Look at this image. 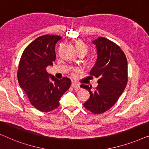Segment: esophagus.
Returning a JSON list of instances; mask_svg holds the SVG:
<instances>
[{
    "instance_id": "1",
    "label": "esophagus",
    "mask_w": 149,
    "mask_h": 149,
    "mask_svg": "<svg viewBox=\"0 0 149 149\" xmlns=\"http://www.w3.org/2000/svg\"><path fill=\"white\" fill-rule=\"evenodd\" d=\"M72 87L74 88L75 91H78V90L80 88V86H79V85L78 84L75 83V82H73L72 84Z\"/></svg>"
}]
</instances>
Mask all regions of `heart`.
Masks as SVG:
<instances>
[{
	"label": "heart",
	"mask_w": 149,
	"mask_h": 149,
	"mask_svg": "<svg viewBox=\"0 0 149 149\" xmlns=\"http://www.w3.org/2000/svg\"><path fill=\"white\" fill-rule=\"evenodd\" d=\"M75 47H76V49L77 51H84L86 53H87V51H88L87 46L86 45V44L81 40H78L76 43H75ZM78 72H79L78 69H74V71H73V72L71 73V75H72V76H74L75 73Z\"/></svg>",
	"instance_id": "obj_1"
}]
</instances>
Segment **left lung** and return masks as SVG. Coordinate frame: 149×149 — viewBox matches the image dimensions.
Instances as JSON below:
<instances>
[{
	"label": "left lung",
	"instance_id": "8db88e82",
	"mask_svg": "<svg viewBox=\"0 0 149 149\" xmlns=\"http://www.w3.org/2000/svg\"><path fill=\"white\" fill-rule=\"evenodd\" d=\"M97 49L98 57L90 74L98 77V86L94 88L81 84L90 93V98L84 104L87 110L95 114L107 111L116 103L127 82V62L125 54L118 45L104 37L93 41Z\"/></svg>",
	"mask_w": 149,
	"mask_h": 149
}]
</instances>
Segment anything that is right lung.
Returning <instances> with one entry per match:
<instances>
[{
  "mask_svg": "<svg viewBox=\"0 0 149 149\" xmlns=\"http://www.w3.org/2000/svg\"><path fill=\"white\" fill-rule=\"evenodd\" d=\"M61 38L49 34L37 38L25 49L19 61L18 82L30 103L42 112L57 108L61 97L71 86L70 78L58 79L47 71L56 59L55 45Z\"/></svg>",
  "mask_w": 149,
  "mask_h": 149,
  "instance_id": "right-lung-1",
  "label": "right lung"
}]
</instances>
